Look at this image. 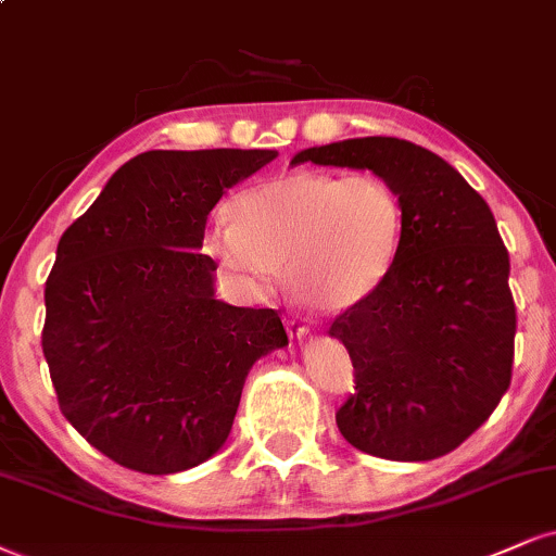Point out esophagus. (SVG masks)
Here are the masks:
<instances>
[{
    "instance_id": "esophagus-1",
    "label": "esophagus",
    "mask_w": 556,
    "mask_h": 556,
    "mask_svg": "<svg viewBox=\"0 0 556 556\" xmlns=\"http://www.w3.org/2000/svg\"><path fill=\"white\" fill-rule=\"evenodd\" d=\"M286 330H289L291 338H296V340L306 338V334H309V327L301 325L299 319H286Z\"/></svg>"
}]
</instances>
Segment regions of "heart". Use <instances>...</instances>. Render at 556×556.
Returning a JSON list of instances; mask_svg holds the SVG:
<instances>
[{
	"label": "heart",
	"instance_id": "b5f03b06",
	"mask_svg": "<svg viewBox=\"0 0 556 556\" xmlns=\"http://www.w3.org/2000/svg\"><path fill=\"white\" fill-rule=\"evenodd\" d=\"M402 235V195L381 175L299 169L242 190L229 222L205 231L203 250L244 291H265L280 263L299 304L338 314L379 289Z\"/></svg>",
	"mask_w": 556,
	"mask_h": 556
}]
</instances>
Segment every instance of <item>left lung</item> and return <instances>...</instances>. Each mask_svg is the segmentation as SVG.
Instances as JSON below:
<instances>
[{
  "label": "left lung",
  "mask_w": 556,
  "mask_h": 556,
  "mask_svg": "<svg viewBox=\"0 0 556 556\" xmlns=\"http://www.w3.org/2000/svg\"><path fill=\"white\" fill-rule=\"evenodd\" d=\"M301 162L371 169L404 203L392 270L330 327L355 368L334 415L342 438L389 462L448 454L510 387L516 304L490 205L441 156L392 136L312 147Z\"/></svg>",
  "instance_id": "left-lung-1"
}]
</instances>
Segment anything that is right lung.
Segmentation results:
<instances>
[{
  "label": "right lung",
  "mask_w": 556,
  "mask_h": 556,
  "mask_svg": "<svg viewBox=\"0 0 556 556\" xmlns=\"http://www.w3.org/2000/svg\"><path fill=\"white\" fill-rule=\"evenodd\" d=\"M276 156L143 152L61 235L43 355L61 413L121 467L175 475L222 451L250 368L289 345L278 312L216 299L201 255L214 205Z\"/></svg>",
  "instance_id": "add662e5"
}]
</instances>
